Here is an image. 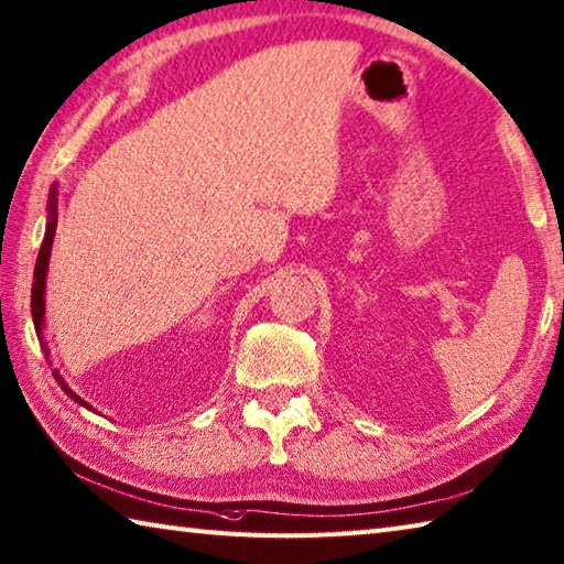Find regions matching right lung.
Masks as SVG:
<instances>
[{
    "instance_id": "add662e5",
    "label": "right lung",
    "mask_w": 564,
    "mask_h": 564,
    "mask_svg": "<svg viewBox=\"0 0 564 564\" xmlns=\"http://www.w3.org/2000/svg\"><path fill=\"white\" fill-rule=\"evenodd\" d=\"M55 209H58V185H51V193H48V223H46V235H43V245L39 249V259H36V269H33V285H31V315H33V327H36V335L41 339V347L46 351L48 357V347L46 341H43V317H46V273H48V259H51V247H53V237H55V225H58V215H55ZM55 381L61 383V389L70 395L75 403H80L85 408H93L87 405L80 395H77L68 383L63 381V377L58 371H53Z\"/></svg>"
}]
</instances>
